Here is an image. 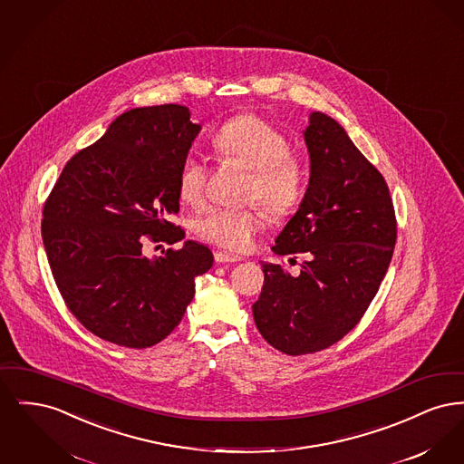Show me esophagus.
<instances>
[{"instance_id": "obj_1", "label": "esophagus", "mask_w": 464, "mask_h": 464, "mask_svg": "<svg viewBox=\"0 0 464 464\" xmlns=\"http://www.w3.org/2000/svg\"><path fill=\"white\" fill-rule=\"evenodd\" d=\"M214 259H216V263H222V265H231V263H240L242 261V257L227 254V252H221V250H218L214 254Z\"/></svg>"}]
</instances>
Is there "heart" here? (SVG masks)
Masks as SVG:
<instances>
[{
	"label": "heart",
	"instance_id": "heart-1",
	"mask_svg": "<svg viewBox=\"0 0 464 464\" xmlns=\"http://www.w3.org/2000/svg\"><path fill=\"white\" fill-rule=\"evenodd\" d=\"M214 148L226 161L250 170L245 199L259 201L273 219L290 216L304 195V169L290 153L287 135L256 114H240L226 121L214 137ZM208 169L203 160L188 156L177 176L179 198L191 207L207 199ZM259 208L210 207L193 219V231L205 242L231 252L252 246L263 227Z\"/></svg>",
	"mask_w": 464,
	"mask_h": 464
}]
</instances>
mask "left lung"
I'll return each instance as SVG.
<instances>
[{
  "label": "left lung",
  "instance_id": "left-lung-1",
  "mask_svg": "<svg viewBox=\"0 0 464 464\" xmlns=\"http://www.w3.org/2000/svg\"><path fill=\"white\" fill-rule=\"evenodd\" d=\"M304 140L308 189L273 252L294 261L303 254L306 261L297 276L282 265H263L265 285L252 304L261 335L292 356L322 352L356 327L397 242L388 184L344 129L311 112Z\"/></svg>",
  "mask_w": 464,
  "mask_h": 464
}]
</instances>
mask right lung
<instances>
[{"label":"right lung","mask_w":464,"mask_h":464,"mask_svg":"<svg viewBox=\"0 0 464 464\" xmlns=\"http://www.w3.org/2000/svg\"><path fill=\"white\" fill-rule=\"evenodd\" d=\"M179 104L118 116L78 151L44 201L42 237L53 280L76 320L112 344L142 350L176 329L195 295V278L214 256L188 240L161 257L146 242L184 238L177 176L199 125Z\"/></svg>","instance_id":"1"}]
</instances>
